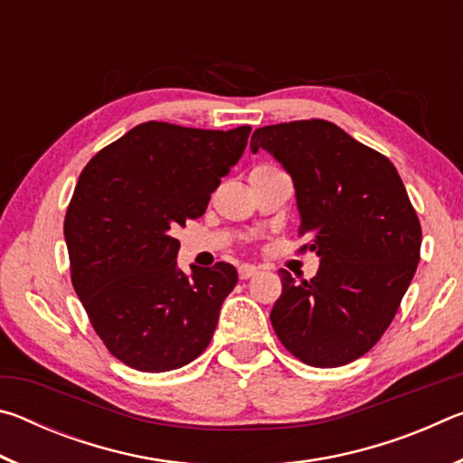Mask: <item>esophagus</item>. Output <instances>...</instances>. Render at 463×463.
I'll return each mask as SVG.
<instances>
[{"label": "esophagus", "instance_id": "obj_1", "mask_svg": "<svg viewBox=\"0 0 463 463\" xmlns=\"http://www.w3.org/2000/svg\"><path fill=\"white\" fill-rule=\"evenodd\" d=\"M255 273H257L255 265H241V268H239V278L241 279H249L250 276H255Z\"/></svg>", "mask_w": 463, "mask_h": 463}]
</instances>
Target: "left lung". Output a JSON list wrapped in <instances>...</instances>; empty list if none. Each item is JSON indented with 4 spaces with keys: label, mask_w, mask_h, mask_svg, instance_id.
<instances>
[{
    "label": "left lung",
    "mask_w": 463,
    "mask_h": 463,
    "mask_svg": "<svg viewBox=\"0 0 463 463\" xmlns=\"http://www.w3.org/2000/svg\"><path fill=\"white\" fill-rule=\"evenodd\" d=\"M269 151L294 179L298 234L317 250V276L281 269L271 325L281 345L312 367L365 355L401 308L420 260V222L388 156L320 118L253 132L250 151Z\"/></svg>",
    "instance_id": "1"
}]
</instances>
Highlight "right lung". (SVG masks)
Here are the masks:
<instances>
[{
  "mask_svg": "<svg viewBox=\"0 0 463 463\" xmlns=\"http://www.w3.org/2000/svg\"><path fill=\"white\" fill-rule=\"evenodd\" d=\"M249 135L143 122L81 171L65 214L71 281L93 331L132 370H177L213 339L237 269L192 265L187 278L175 231L206 213Z\"/></svg>",
  "mask_w": 463,
  "mask_h": 463,
  "instance_id": "obj_1",
  "label": "right lung"
}]
</instances>
